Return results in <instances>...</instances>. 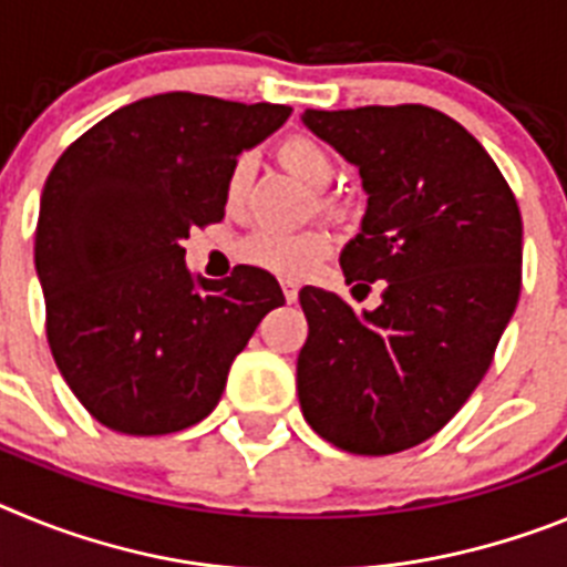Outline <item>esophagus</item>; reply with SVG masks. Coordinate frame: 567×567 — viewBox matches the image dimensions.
Wrapping results in <instances>:
<instances>
[{
    "label": "esophagus",
    "instance_id": "esophagus-1",
    "mask_svg": "<svg viewBox=\"0 0 567 567\" xmlns=\"http://www.w3.org/2000/svg\"><path fill=\"white\" fill-rule=\"evenodd\" d=\"M280 287H284V298H287V303H295V300H298V284H295V280H284Z\"/></svg>",
    "mask_w": 567,
    "mask_h": 567
}]
</instances>
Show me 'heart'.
I'll return each instance as SVG.
<instances>
[{"mask_svg":"<svg viewBox=\"0 0 567 567\" xmlns=\"http://www.w3.org/2000/svg\"><path fill=\"white\" fill-rule=\"evenodd\" d=\"M278 158L289 173H295L303 184L323 193L334 182V158L323 144H318L309 135H292L278 147ZM249 173H252V158L240 155L229 167L227 184H224V198L227 207H240L249 187ZM332 252V238L323 229H298V233H284V229H255L252 235L240 240L238 255L244 264L258 267L264 272H272L278 278H300L312 272L320 260Z\"/></svg>","mask_w":567,"mask_h":567,"instance_id":"b5f03b06","label":"heart"}]
</instances>
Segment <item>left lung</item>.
Listing matches in <instances>:
<instances>
[{"mask_svg":"<svg viewBox=\"0 0 567 567\" xmlns=\"http://www.w3.org/2000/svg\"><path fill=\"white\" fill-rule=\"evenodd\" d=\"M300 122L360 169L369 195L340 252L346 284L383 280L380 307L360 315L327 289H300V412L343 452H405L460 412L517 309V198L440 110H307Z\"/></svg>","mask_w":567,"mask_h":567,"instance_id":"left-lung-1","label":"left lung"}]
</instances>
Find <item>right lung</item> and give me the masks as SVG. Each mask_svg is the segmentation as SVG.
Masks as SVG:
<instances>
[{
  "label": "right lung",
  "mask_w": 567,
  "mask_h": 567,
  "mask_svg": "<svg viewBox=\"0 0 567 567\" xmlns=\"http://www.w3.org/2000/svg\"><path fill=\"white\" fill-rule=\"evenodd\" d=\"M289 113L162 93L110 113L50 169L33 249L48 343L70 392L113 432L153 437L207 417L260 318L284 303L258 267L193 275L184 240L221 221L233 162Z\"/></svg>",
  "instance_id": "obj_1"
}]
</instances>
